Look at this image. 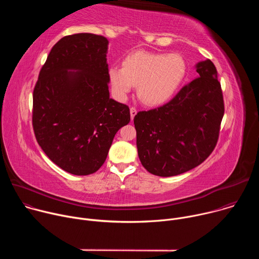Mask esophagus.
Listing matches in <instances>:
<instances>
[{
	"mask_svg": "<svg viewBox=\"0 0 259 259\" xmlns=\"http://www.w3.org/2000/svg\"><path fill=\"white\" fill-rule=\"evenodd\" d=\"M136 114H137V109H136L135 107H131V108H130V116H131V120H132V121H133L134 117L136 116Z\"/></svg>",
	"mask_w": 259,
	"mask_h": 259,
	"instance_id": "1",
	"label": "esophagus"
}]
</instances>
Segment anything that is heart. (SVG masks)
Listing matches in <instances>:
<instances>
[{"mask_svg":"<svg viewBox=\"0 0 259 259\" xmlns=\"http://www.w3.org/2000/svg\"><path fill=\"white\" fill-rule=\"evenodd\" d=\"M187 64L177 53L163 54L139 50L128 54L122 68L112 66L108 80L118 100H125L133 86L139 99L146 105H160L171 98L182 82Z\"/></svg>","mask_w":259,"mask_h":259,"instance_id":"b5f03b06","label":"heart"}]
</instances>
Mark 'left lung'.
<instances>
[{
    "instance_id": "1",
    "label": "left lung",
    "mask_w": 259,
    "mask_h": 259,
    "mask_svg": "<svg viewBox=\"0 0 259 259\" xmlns=\"http://www.w3.org/2000/svg\"><path fill=\"white\" fill-rule=\"evenodd\" d=\"M198 77L168 103L134 117L139 160L150 173L175 176L213 152L225 114L217 70L210 59L196 64Z\"/></svg>"
}]
</instances>
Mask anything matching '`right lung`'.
I'll use <instances>...</instances> for the list:
<instances>
[{"label":"right lung","instance_id":"add662e5","mask_svg":"<svg viewBox=\"0 0 259 259\" xmlns=\"http://www.w3.org/2000/svg\"><path fill=\"white\" fill-rule=\"evenodd\" d=\"M108 41L102 35L63 36L51 49L32 94V127L47 157L73 175L104 163L113 139L130 122L126 104L109 97Z\"/></svg>","mask_w":259,"mask_h":259}]
</instances>
